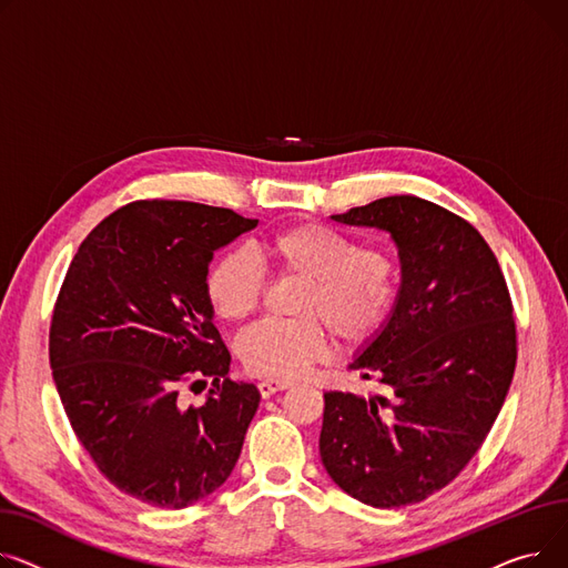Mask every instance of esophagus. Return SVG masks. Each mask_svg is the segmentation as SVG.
<instances>
[{"label": "esophagus", "instance_id": "obj_1", "mask_svg": "<svg viewBox=\"0 0 568 568\" xmlns=\"http://www.w3.org/2000/svg\"><path fill=\"white\" fill-rule=\"evenodd\" d=\"M286 387H291L288 381H271L268 378V381H261L258 383V392H261L263 398H268V396H273V394H277V392H282Z\"/></svg>", "mask_w": 568, "mask_h": 568}]
</instances>
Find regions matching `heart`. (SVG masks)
Instances as JSON below:
<instances>
[{"label":"heart","mask_w":568,"mask_h":568,"mask_svg":"<svg viewBox=\"0 0 568 568\" xmlns=\"http://www.w3.org/2000/svg\"><path fill=\"white\" fill-rule=\"evenodd\" d=\"M280 275L305 280L297 321H265L239 342L245 369L258 378L293 381L327 353V329L342 344L376 335L398 291V263L378 245L355 247L342 231L318 222L284 226L261 243ZM265 275L243 250L224 252L206 275L213 312L231 323L250 318L261 305Z\"/></svg>","instance_id":"obj_1"}]
</instances>
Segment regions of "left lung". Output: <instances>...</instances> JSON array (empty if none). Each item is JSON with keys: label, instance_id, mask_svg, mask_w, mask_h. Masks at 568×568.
Wrapping results in <instances>:
<instances>
[{"label": "left lung", "instance_id": "1", "mask_svg": "<svg viewBox=\"0 0 568 568\" xmlns=\"http://www.w3.org/2000/svg\"><path fill=\"white\" fill-rule=\"evenodd\" d=\"M387 231L402 261L392 314L348 364L383 394L325 392L321 460L378 509L422 503L470 463L516 369V321L481 233L413 194L332 215Z\"/></svg>", "mask_w": 568, "mask_h": 568}]
</instances>
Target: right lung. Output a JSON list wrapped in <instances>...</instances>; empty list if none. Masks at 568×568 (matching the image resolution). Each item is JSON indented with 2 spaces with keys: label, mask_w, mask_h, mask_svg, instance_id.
<instances>
[{
  "label": "right lung",
  "mask_w": 568,
  "mask_h": 568,
  "mask_svg": "<svg viewBox=\"0 0 568 568\" xmlns=\"http://www.w3.org/2000/svg\"><path fill=\"white\" fill-rule=\"evenodd\" d=\"M258 220L194 202H132L82 241L50 325V366L78 440L119 490L185 509L236 468L261 394L229 378L206 297L215 250ZM214 383L204 407L182 389Z\"/></svg>",
  "instance_id": "1"
}]
</instances>
